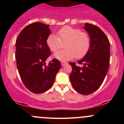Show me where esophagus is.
Listing matches in <instances>:
<instances>
[{"label": "esophagus", "mask_w": 124, "mask_h": 124, "mask_svg": "<svg viewBox=\"0 0 124 124\" xmlns=\"http://www.w3.org/2000/svg\"><path fill=\"white\" fill-rule=\"evenodd\" d=\"M65 64H66V62H61V65H62V66H64V65H65Z\"/></svg>", "instance_id": "34e87169"}]
</instances>
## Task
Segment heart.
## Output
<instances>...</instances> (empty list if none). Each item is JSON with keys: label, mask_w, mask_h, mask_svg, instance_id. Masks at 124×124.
I'll return each mask as SVG.
<instances>
[{"label": "heart", "mask_w": 124, "mask_h": 124, "mask_svg": "<svg viewBox=\"0 0 124 124\" xmlns=\"http://www.w3.org/2000/svg\"><path fill=\"white\" fill-rule=\"evenodd\" d=\"M57 35L50 34L46 40V44L51 51L56 52L63 46L65 49L54 54V58L62 62L72 59L76 56L80 58L83 56L89 50L90 44L89 35L80 30L70 26H65L58 31Z\"/></svg>", "instance_id": "1"}]
</instances>
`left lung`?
Returning <instances> with one entry per match:
<instances>
[{
  "instance_id": "left-lung-1",
  "label": "left lung",
  "mask_w": 124,
  "mask_h": 124,
  "mask_svg": "<svg viewBox=\"0 0 124 124\" xmlns=\"http://www.w3.org/2000/svg\"><path fill=\"white\" fill-rule=\"evenodd\" d=\"M84 29L89 34L90 44L85 56L78 63L70 62L72 68L69 79L78 93L88 95L100 87L105 79L109 65L110 44L107 37L96 25L85 23Z\"/></svg>"
}]
</instances>
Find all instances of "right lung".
Here are the masks:
<instances>
[{"instance_id": "add662e5", "label": "right lung", "mask_w": 124, "mask_h": 124, "mask_svg": "<svg viewBox=\"0 0 124 124\" xmlns=\"http://www.w3.org/2000/svg\"><path fill=\"white\" fill-rule=\"evenodd\" d=\"M49 25L36 22L21 31L16 41V61L24 86L32 93L40 94L52 86L61 62L56 59L45 66L51 55L46 44L51 34Z\"/></svg>"}]
</instances>
